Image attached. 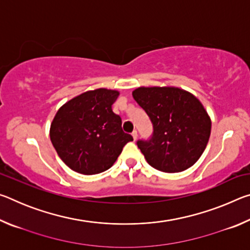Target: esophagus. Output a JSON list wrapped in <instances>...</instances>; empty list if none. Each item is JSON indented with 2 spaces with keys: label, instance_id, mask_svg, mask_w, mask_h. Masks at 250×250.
<instances>
[{
  "label": "esophagus",
  "instance_id": "1",
  "mask_svg": "<svg viewBox=\"0 0 250 250\" xmlns=\"http://www.w3.org/2000/svg\"><path fill=\"white\" fill-rule=\"evenodd\" d=\"M131 134H132V137H133V140H137V138H138V132H137V131H133V132L132 133H131Z\"/></svg>",
  "mask_w": 250,
  "mask_h": 250
}]
</instances>
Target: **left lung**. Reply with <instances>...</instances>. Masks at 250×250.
Masks as SVG:
<instances>
[{"label":"left lung","mask_w":250,"mask_h":250,"mask_svg":"<svg viewBox=\"0 0 250 250\" xmlns=\"http://www.w3.org/2000/svg\"><path fill=\"white\" fill-rule=\"evenodd\" d=\"M150 117L153 135L138 141L152 167L166 173L188 170L208 143L211 121L204 105L191 92L177 87H139L132 91Z\"/></svg>","instance_id":"left-lung-1"}]
</instances>
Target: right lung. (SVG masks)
Here are the masks:
<instances>
[{
    "label": "right lung",
    "instance_id": "add662e5",
    "mask_svg": "<svg viewBox=\"0 0 250 250\" xmlns=\"http://www.w3.org/2000/svg\"><path fill=\"white\" fill-rule=\"evenodd\" d=\"M118 90H88L58 109L50 124V141L71 170L98 174L113 166L124 146L133 141L125 133L121 118L112 111Z\"/></svg>",
    "mask_w": 250,
    "mask_h": 250
}]
</instances>
